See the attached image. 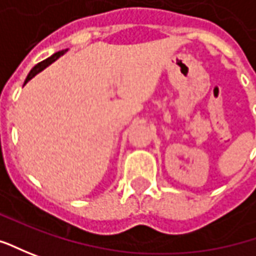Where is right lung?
Instances as JSON below:
<instances>
[{
	"instance_id": "right-lung-1",
	"label": "right lung",
	"mask_w": 256,
	"mask_h": 256,
	"mask_svg": "<svg viewBox=\"0 0 256 256\" xmlns=\"http://www.w3.org/2000/svg\"><path fill=\"white\" fill-rule=\"evenodd\" d=\"M66 50H68V49H65V50H59V52H56V54H54L52 56H49L48 59H45V60H42V62H40L38 65H35V66L32 68L31 72L28 74V76H26V79H25V84H26L28 80H31L32 78H34V76L36 75V74H40V70H44V69H45V68L48 66V65H50L52 62H55V60H56L60 56V55H64V54H65Z\"/></svg>"
}]
</instances>
